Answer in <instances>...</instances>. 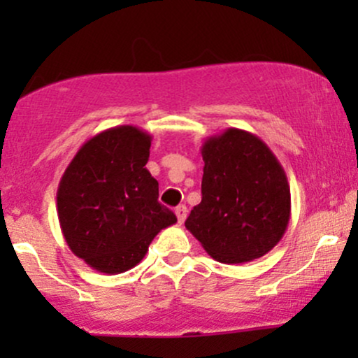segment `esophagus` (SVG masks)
Listing matches in <instances>:
<instances>
[{
    "mask_svg": "<svg viewBox=\"0 0 358 358\" xmlns=\"http://www.w3.org/2000/svg\"><path fill=\"white\" fill-rule=\"evenodd\" d=\"M187 207L185 205H178V207L175 208V213H176V219H178V224H183V220L187 219Z\"/></svg>",
    "mask_w": 358,
    "mask_h": 358,
    "instance_id": "1",
    "label": "esophagus"
}]
</instances>
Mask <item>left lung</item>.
<instances>
[{
    "instance_id": "left-lung-1",
    "label": "left lung",
    "mask_w": 358,
    "mask_h": 358,
    "mask_svg": "<svg viewBox=\"0 0 358 358\" xmlns=\"http://www.w3.org/2000/svg\"><path fill=\"white\" fill-rule=\"evenodd\" d=\"M202 202L185 227L225 264H241L268 254L285 236L291 193L281 163L262 139L229 127L205 139Z\"/></svg>"
}]
</instances>
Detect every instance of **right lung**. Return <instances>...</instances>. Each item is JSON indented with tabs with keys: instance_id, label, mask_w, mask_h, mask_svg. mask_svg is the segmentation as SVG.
Masks as SVG:
<instances>
[{
	"instance_id": "obj_1",
	"label": "right lung",
	"mask_w": 358,
	"mask_h": 358,
	"mask_svg": "<svg viewBox=\"0 0 358 358\" xmlns=\"http://www.w3.org/2000/svg\"><path fill=\"white\" fill-rule=\"evenodd\" d=\"M151 136L116 126L85 141L57 190L64 239L92 269L119 274L145 257L156 234L176 222L158 202V182L146 170Z\"/></svg>"
}]
</instances>
